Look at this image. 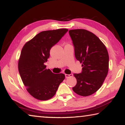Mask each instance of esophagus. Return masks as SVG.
Masks as SVG:
<instances>
[{
    "label": "esophagus",
    "instance_id": "obj_1",
    "mask_svg": "<svg viewBox=\"0 0 125 125\" xmlns=\"http://www.w3.org/2000/svg\"><path fill=\"white\" fill-rule=\"evenodd\" d=\"M72 76H73L72 74H65V77L66 78H69V77H72Z\"/></svg>",
    "mask_w": 125,
    "mask_h": 125
}]
</instances>
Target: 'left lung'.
I'll use <instances>...</instances> for the list:
<instances>
[{
    "label": "left lung",
    "instance_id": "left-lung-1",
    "mask_svg": "<svg viewBox=\"0 0 125 125\" xmlns=\"http://www.w3.org/2000/svg\"><path fill=\"white\" fill-rule=\"evenodd\" d=\"M69 33L75 58L83 67L81 73L74 74L77 84L73 90L82 96L91 95L100 88L108 73V52L103 42L89 31L71 30Z\"/></svg>",
    "mask_w": 125,
    "mask_h": 125
}]
</instances>
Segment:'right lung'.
Here are the masks:
<instances>
[{
  "instance_id": "obj_1",
  "label": "right lung",
  "mask_w": 125,
  "mask_h": 125,
  "mask_svg": "<svg viewBox=\"0 0 125 125\" xmlns=\"http://www.w3.org/2000/svg\"><path fill=\"white\" fill-rule=\"evenodd\" d=\"M68 30L59 29L44 31L27 41L22 48L18 61V69L27 92L40 100L53 96L65 78L64 74H54L46 68L45 63L50 50Z\"/></svg>"
}]
</instances>
